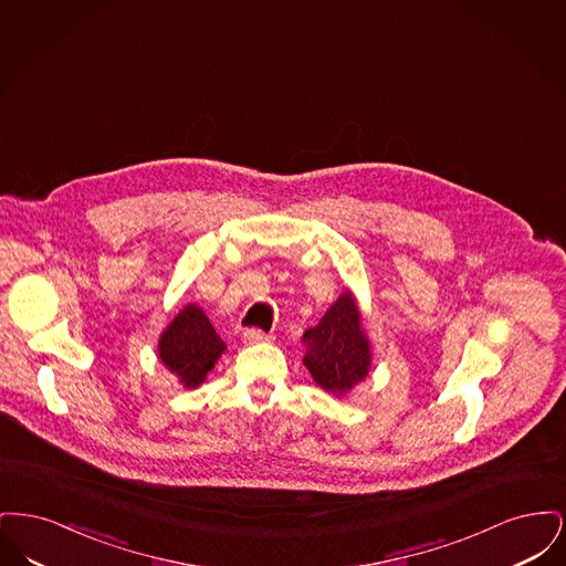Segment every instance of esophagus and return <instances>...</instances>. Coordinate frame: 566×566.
Returning a JSON list of instances; mask_svg holds the SVG:
<instances>
[{
    "mask_svg": "<svg viewBox=\"0 0 566 566\" xmlns=\"http://www.w3.org/2000/svg\"><path fill=\"white\" fill-rule=\"evenodd\" d=\"M268 339H270V335L261 328H245L243 331V342L245 344H259V342H268Z\"/></svg>",
    "mask_w": 566,
    "mask_h": 566,
    "instance_id": "esophagus-1",
    "label": "esophagus"
}]
</instances>
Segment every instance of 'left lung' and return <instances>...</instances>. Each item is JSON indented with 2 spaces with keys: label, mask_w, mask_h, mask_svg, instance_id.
Returning a JSON list of instances; mask_svg holds the SVG:
<instances>
[{
  "label": "left lung",
  "mask_w": 566,
  "mask_h": 566,
  "mask_svg": "<svg viewBox=\"0 0 566 566\" xmlns=\"http://www.w3.org/2000/svg\"><path fill=\"white\" fill-rule=\"evenodd\" d=\"M303 342L307 346L305 367L314 381L333 395L348 392L369 374V342L350 293L339 296L323 321L303 333Z\"/></svg>",
  "instance_id": "1"
}]
</instances>
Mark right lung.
Here are the masks:
<instances>
[{
	"mask_svg": "<svg viewBox=\"0 0 566 566\" xmlns=\"http://www.w3.org/2000/svg\"><path fill=\"white\" fill-rule=\"evenodd\" d=\"M222 352L224 342L197 305L185 307L165 328L159 342L163 365L187 388H195L206 379Z\"/></svg>",
	"mask_w": 566,
	"mask_h": 566,
	"instance_id": "right-lung-1",
	"label": "right lung"
}]
</instances>
